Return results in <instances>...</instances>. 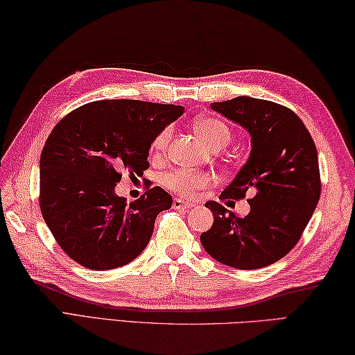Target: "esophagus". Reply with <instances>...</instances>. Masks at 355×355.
Listing matches in <instances>:
<instances>
[{"instance_id": "1", "label": "esophagus", "mask_w": 355, "mask_h": 355, "mask_svg": "<svg viewBox=\"0 0 355 355\" xmlns=\"http://www.w3.org/2000/svg\"><path fill=\"white\" fill-rule=\"evenodd\" d=\"M172 208L173 209H189V208H192V203L184 202V200H180V198H173Z\"/></svg>"}]
</instances>
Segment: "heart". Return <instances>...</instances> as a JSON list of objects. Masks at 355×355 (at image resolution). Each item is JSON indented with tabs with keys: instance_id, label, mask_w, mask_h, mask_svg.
Returning <instances> with one entry per match:
<instances>
[{
	"instance_id": "obj_1",
	"label": "heart",
	"mask_w": 355,
	"mask_h": 355,
	"mask_svg": "<svg viewBox=\"0 0 355 355\" xmlns=\"http://www.w3.org/2000/svg\"><path fill=\"white\" fill-rule=\"evenodd\" d=\"M196 130L205 139V143L214 150L222 149L227 146L231 138H233V130L228 125L227 121L217 116H205V118H198L196 121ZM172 138V127L167 125L157 133L155 139L152 143L153 153H163L169 141ZM214 175L206 171H191V169H175L164 173L161 177V183H163L167 189L175 192L178 196H194L198 191L206 189L208 186L214 183Z\"/></svg>"
}]
</instances>
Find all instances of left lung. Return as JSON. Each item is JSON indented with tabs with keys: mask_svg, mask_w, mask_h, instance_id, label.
I'll return each instance as SVG.
<instances>
[{
	"mask_svg": "<svg viewBox=\"0 0 355 355\" xmlns=\"http://www.w3.org/2000/svg\"><path fill=\"white\" fill-rule=\"evenodd\" d=\"M212 110L247 128L250 158L220 200L247 197L248 216L206 202L214 223L200 236L216 261L239 270L272 266L301 239L321 194L318 153L298 114L272 101L248 96L212 102Z\"/></svg>",
	"mask_w": 355,
	"mask_h": 355,
	"instance_id": "obj_1",
	"label": "left lung"
}]
</instances>
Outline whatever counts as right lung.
<instances>
[{
    "instance_id": "1",
    "label": "right lung",
    "mask_w": 355,
    "mask_h": 355,
    "mask_svg": "<svg viewBox=\"0 0 355 355\" xmlns=\"http://www.w3.org/2000/svg\"><path fill=\"white\" fill-rule=\"evenodd\" d=\"M182 113V105L113 99L89 102L57 122L42 150L38 203L71 259L110 270L146 248L172 197L149 182L143 196L127 203L114 186L125 172L143 177L152 141Z\"/></svg>"
}]
</instances>
